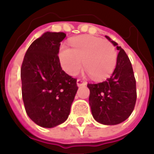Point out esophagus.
Returning <instances> with one entry per match:
<instances>
[{
	"mask_svg": "<svg viewBox=\"0 0 154 154\" xmlns=\"http://www.w3.org/2000/svg\"><path fill=\"white\" fill-rule=\"evenodd\" d=\"M86 82L85 80H81V79H78V80H77V86H82V85H86Z\"/></svg>",
	"mask_w": 154,
	"mask_h": 154,
	"instance_id": "34e87169",
	"label": "esophagus"
}]
</instances>
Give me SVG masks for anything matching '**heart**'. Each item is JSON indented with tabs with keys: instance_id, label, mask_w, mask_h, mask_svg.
I'll return each mask as SVG.
<instances>
[{
	"instance_id": "b5f03b06",
	"label": "heart",
	"mask_w": 154,
	"mask_h": 154,
	"mask_svg": "<svg viewBox=\"0 0 154 154\" xmlns=\"http://www.w3.org/2000/svg\"><path fill=\"white\" fill-rule=\"evenodd\" d=\"M71 49L62 47L59 60L63 69L76 75L83 66L93 79L108 76L116 67L117 52L108 40L92 36H81L70 42Z\"/></svg>"
}]
</instances>
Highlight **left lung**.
I'll use <instances>...</instances> for the list:
<instances>
[{
    "label": "left lung",
    "mask_w": 154,
    "mask_h": 154,
    "mask_svg": "<svg viewBox=\"0 0 154 154\" xmlns=\"http://www.w3.org/2000/svg\"><path fill=\"white\" fill-rule=\"evenodd\" d=\"M119 51L114 72L105 81L88 83L89 103L94 119L105 125L125 121L133 112L136 102V81L132 64L126 52L105 36Z\"/></svg>",
    "instance_id": "left-lung-1"
}]
</instances>
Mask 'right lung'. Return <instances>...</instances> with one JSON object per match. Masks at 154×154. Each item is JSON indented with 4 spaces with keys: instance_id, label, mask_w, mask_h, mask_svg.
<instances>
[{
    "instance_id": "obj_1",
    "label": "right lung",
    "mask_w": 154,
    "mask_h": 154,
    "mask_svg": "<svg viewBox=\"0 0 154 154\" xmlns=\"http://www.w3.org/2000/svg\"><path fill=\"white\" fill-rule=\"evenodd\" d=\"M64 32H45L28 48L21 65L22 98L36 124L53 128L67 120L78 86L61 67L59 49Z\"/></svg>"
}]
</instances>
